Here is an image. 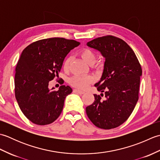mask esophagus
Returning <instances> with one entry per match:
<instances>
[{"label":"esophagus","mask_w":160,"mask_h":160,"mask_svg":"<svg viewBox=\"0 0 160 160\" xmlns=\"http://www.w3.org/2000/svg\"><path fill=\"white\" fill-rule=\"evenodd\" d=\"M73 92L76 93H78V94H80V95H82V94H84V91H80V90H79V89H74V90H73Z\"/></svg>","instance_id":"34e87169"}]
</instances>
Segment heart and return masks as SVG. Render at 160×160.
<instances>
[{
    "label": "heart",
    "instance_id": "b5f03b06",
    "mask_svg": "<svg viewBox=\"0 0 160 160\" xmlns=\"http://www.w3.org/2000/svg\"><path fill=\"white\" fill-rule=\"evenodd\" d=\"M80 56L82 59L89 64H93L96 60V53L93 49L90 48H84L80 51ZM71 61V58L67 57L64 61L63 68L64 70H67L69 68ZM93 81V78L90 76H78L76 75L71 77L69 79V83L74 87L78 88V89H84L89 85V84Z\"/></svg>",
    "mask_w": 160,
    "mask_h": 160
}]
</instances>
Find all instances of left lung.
Returning a JSON list of instances; mask_svg holds the SVG:
<instances>
[{
  "label": "left lung",
  "mask_w": 160,
  "mask_h": 160,
  "mask_svg": "<svg viewBox=\"0 0 160 160\" xmlns=\"http://www.w3.org/2000/svg\"><path fill=\"white\" fill-rule=\"evenodd\" d=\"M87 46L105 58L102 76L95 84L105 99L103 93L94 94V102L86 107L87 116L98 128H116L127 120L139 99L141 64L130 46L118 37H98Z\"/></svg>",
  "instance_id": "left-lung-1"
}]
</instances>
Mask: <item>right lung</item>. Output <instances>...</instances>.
<instances>
[{
  "label": "right lung",
  "mask_w": 160,
  "mask_h": 160,
  "mask_svg": "<svg viewBox=\"0 0 160 160\" xmlns=\"http://www.w3.org/2000/svg\"><path fill=\"white\" fill-rule=\"evenodd\" d=\"M74 40L51 38L30 44L22 51L16 67L15 96L22 113L38 125L52 123L62 113L64 99L72 92L69 86L49 89L58 78L64 58L80 45ZM60 83L64 81L60 79Z\"/></svg>",
  "instance_id": "1"
}]
</instances>
